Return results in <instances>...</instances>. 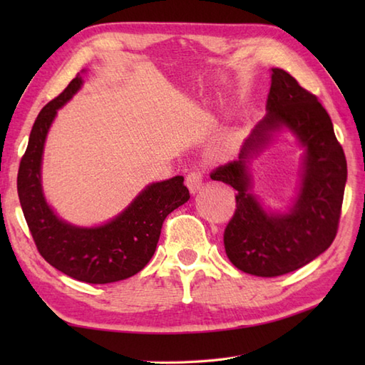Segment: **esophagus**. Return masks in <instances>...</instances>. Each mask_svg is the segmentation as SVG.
I'll use <instances>...</instances> for the list:
<instances>
[{
  "label": "esophagus",
  "instance_id": "34e87169",
  "mask_svg": "<svg viewBox=\"0 0 365 365\" xmlns=\"http://www.w3.org/2000/svg\"><path fill=\"white\" fill-rule=\"evenodd\" d=\"M202 182H204V175L200 170H191V173L185 178V183H187V187L190 190L191 195H196V192L202 187Z\"/></svg>",
  "mask_w": 365,
  "mask_h": 365
}]
</instances>
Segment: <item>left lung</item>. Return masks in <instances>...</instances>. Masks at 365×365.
<instances>
[{"instance_id": "obj_1", "label": "left lung", "mask_w": 365, "mask_h": 365, "mask_svg": "<svg viewBox=\"0 0 365 365\" xmlns=\"http://www.w3.org/2000/svg\"><path fill=\"white\" fill-rule=\"evenodd\" d=\"M267 115L246 139L238 160L210 174L237 190L235 213L224 230L229 260L247 274L276 277L307 265L334 242L346 182V160L327 110L282 68H271ZM290 129L305 147L303 182L285 214H269L249 191L247 165L274 130Z\"/></svg>"}]
</instances>
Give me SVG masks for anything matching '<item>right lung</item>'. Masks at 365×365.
<instances>
[{
  "label": "right lung",
  "mask_w": 365,
  "mask_h": 365,
  "mask_svg": "<svg viewBox=\"0 0 365 365\" xmlns=\"http://www.w3.org/2000/svg\"><path fill=\"white\" fill-rule=\"evenodd\" d=\"M80 73L46 103L31 130L21 157L17 190L37 251L51 267L88 284L118 282L139 273L157 250L166 216L190 199L183 177L145 187L125 210L98 227H76L59 220L42 192L41 166L46 133L56 111L81 88Z\"/></svg>",
  "instance_id": "obj_1"
}]
</instances>
